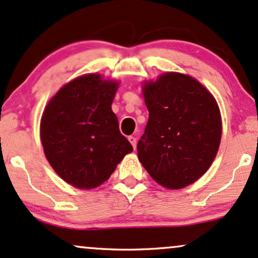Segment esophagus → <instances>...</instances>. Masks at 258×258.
Returning <instances> with one entry per match:
<instances>
[{"label":"esophagus","mask_w":258,"mask_h":258,"mask_svg":"<svg viewBox=\"0 0 258 258\" xmlns=\"http://www.w3.org/2000/svg\"><path fill=\"white\" fill-rule=\"evenodd\" d=\"M128 141H130V143H131V144H132V147L136 148V145H137V138L133 137V136H130Z\"/></svg>","instance_id":"34e87169"}]
</instances>
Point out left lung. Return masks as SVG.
I'll return each instance as SVG.
<instances>
[{
    "label": "left lung",
    "instance_id": "8db88e82",
    "mask_svg": "<svg viewBox=\"0 0 258 258\" xmlns=\"http://www.w3.org/2000/svg\"><path fill=\"white\" fill-rule=\"evenodd\" d=\"M143 89L149 120L138 159L160 185L185 187L207 172L219 150L218 103L196 79L180 73L163 74Z\"/></svg>",
    "mask_w": 258,
    "mask_h": 258
}]
</instances>
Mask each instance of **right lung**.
<instances>
[{
    "mask_svg": "<svg viewBox=\"0 0 258 258\" xmlns=\"http://www.w3.org/2000/svg\"><path fill=\"white\" fill-rule=\"evenodd\" d=\"M117 84L88 74L62 88L46 105L40 139L46 160L68 184L92 188L109 179L133 150L111 110Z\"/></svg>",
    "mask_w": 258,
    "mask_h": 258,
    "instance_id": "1",
    "label": "right lung"
}]
</instances>
